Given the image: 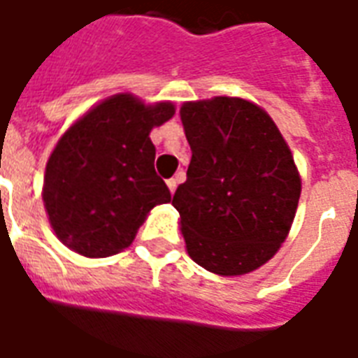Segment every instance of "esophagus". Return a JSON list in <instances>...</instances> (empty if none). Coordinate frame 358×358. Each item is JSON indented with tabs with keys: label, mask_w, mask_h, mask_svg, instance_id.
I'll use <instances>...</instances> for the list:
<instances>
[{
	"label": "esophagus",
	"mask_w": 358,
	"mask_h": 358,
	"mask_svg": "<svg viewBox=\"0 0 358 358\" xmlns=\"http://www.w3.org/2000/svg\"><path fill=\"white\" fill-rule=\"evenodd\" d=\"M166 186H169V189H171V194H174V192H176V187H178V180L169 178L166 180Z\"/></svg>",
	"instance_id": "34e87169"
}]
</instances>
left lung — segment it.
<instances>
[{"label": "left lung", "instance_id": "1", "mask_svg": "<svg viewBox=\"0 0 358 358\" xmlns=\"http://www.w3.org/2000/svg\"><path fill=\"white\" fill-rule=\"evenodd\" d=\"M180 117L192 161L172 205L187 253L220 276L248 274L292 228L301 195L292 151L274 120L240 97L184 103Z\"/></svg>", "mask_w": 358, "mask_h": 358}]
</instances>
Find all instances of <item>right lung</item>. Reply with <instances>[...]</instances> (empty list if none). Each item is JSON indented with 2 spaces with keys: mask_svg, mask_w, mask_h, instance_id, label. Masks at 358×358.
I'll return each mask as SVG.
<instances>
[{
  "mask_svg": "<svg viewBox=\"0 0 358 358\" xmlns=\"http://www.w3.org/2000/svg\"><path fill=\"white\" fill-rule=\"evenodd\" d=\"M174 115L169 101L143 105L113 95L78 118L57 141L43 176L51 228L84 257H110L136 238L148 213L171 201L155 172L149 132Z\"/></svg>",
  "mask_w": 358,
  "mask_h": 358,
  "instance_id": "1",
  "label": "right lung"
}]
</instances>
